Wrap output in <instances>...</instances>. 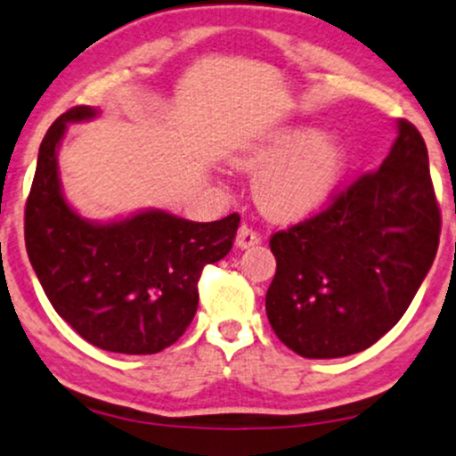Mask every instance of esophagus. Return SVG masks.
<instances>
[{"label":"esophagus","mask_w":456,"mask_h":456,"mask_svg":"<svg viewBox=\"0 0 456 456\" xmlns=\"http://www.w3.org/2000/svg\"><path fill=\"white\" fill-rule=\"evenodd\" d=\"M261 242V235L256 233V232H252L250 227H240V232H238V238H235V244L240 246V248H250V246H255V244H259Z\"/></svg>","instance_id":"34e87169"}]
</instances>
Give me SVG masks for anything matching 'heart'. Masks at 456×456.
<instances>
[{
  "instance_id": "1",
  "label": "heart",
  "mask_w": 456,
  "mask_h": 456,
  "mask_svg": "<svg viewBox=\"0 0 456 456\" xmlns=\"http://www.w3.org/2000/svg\"><path fill=\"white\" fill-rule=\"evenodd\" d=\"M346 166V148L312 125L284 127L235 159V167L259 175L255 200L273 221H297L321 208Z\"/></svg>"
}]
</instances>
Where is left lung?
Wrapping results in <instances>:
<instances>
[{
    "label": "left lung",
    "instance_id": "obj_1",
    "mask_svg": "<svg viewBox=\"0 0 456 456\" xmlns=\"http://www.w3.org/2000/svg\"><path fill=\"white\" fill-rule=\"evenodd\" d=\"M440 229L425 140L399 120L380 169L359 175L316 216L272 235V329L305 359L370 348L412 304L436 259Z\"/></svg>",
    "mask_w": 456,
    "mask_h": 456
}]
</instances>
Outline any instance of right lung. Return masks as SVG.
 <instances>
[{
  "instance_id": "1",
  "label": "right lung",
  "mask_w": 456,
  "mask_h": 456,
  "mask_svg": "<svg viewBox=\"0 0 456 456\" xmlns=\"http://www.w3.org/2000/svg\"><path fill=\"white\" fill-rule=\"evenodd\" d=\"M95 114L71 108L44 135L25 206L27 255L53 308L82 339L110 353L155 354L191 325L201 270L232 250L240 214L193 223L146 210L85 221L63 197L57 151L68 123Z\"/></svg>"
}]
</instances>
